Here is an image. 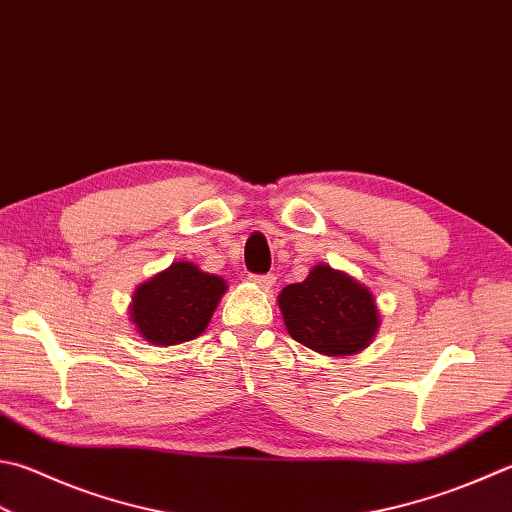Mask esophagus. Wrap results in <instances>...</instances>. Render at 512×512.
<instances>
[{
    "instance_id": "obj_1",
    "label": "esophagus",
    "mask_w": 512,
    "mask_h": 512,
    "mask_svg": "<svg viewBox=\"0 0 512 512\" xmlns=\"http://www.w3.org/2000/svg\"><path fill=\"white\" fill-rule=\"evenodd\" d=\"M249 281H252L260 289H269L276 283V276L274 274H252L249 276Z\"/></svg>"
}]
</instances>
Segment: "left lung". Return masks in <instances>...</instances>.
I'll list each match as a JSON object with an SVG mask.
<instances>
[{
    "mask_svg": "<svg viewBox=\"0 0 512 512\" xmlns=\"http://www.w3.org/2000/svg\"><path fill=\"white\" fill-rule=\"evenodd\" d=\"M278 305L289 336L327 356L361 352L379 330V310L370 289L323 263L303 283L283 287Z\"/></svg>",
    "mask_w": 512,
    "mask_h": 512,
    "instance_id": "left-lung-1",
    "label": "left lung"
}]
</instances>
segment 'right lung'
Masks as SVG:
<instances>
[{"label": "right lung", "mask_w": 512, "mask_h": 512, "mask_svg": "<svg viewBox=\"0 0 512 512\" xmlns=\"http://www.w3.org/2000/svg\"><path fill=\"white\" fill-rule=\"evenodd\" d=\"M225 292V278L180 260L133 292L131 323L151 345L185 343L205 332Z\"/></svg>", "instance_id": "1"}]
</instances>
